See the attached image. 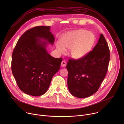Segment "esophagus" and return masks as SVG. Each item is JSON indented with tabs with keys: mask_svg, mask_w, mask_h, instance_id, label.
<instances>
[{
	"mask_svg": "<svg viewBox=\"0 0 124 124\" xmlns=\"http://www.w3.org/2000/svg\"><path fill=\"white\" fill-rule=\"evenodd\" d=\"M61 65L62 67H64L66 66V62L65 61H62V62H61Z\"/></svg>",
	"mask_w": 124,
	"mask_h": 124,
	"instance_id": "obj_1",
	"label": "esophagus"
}]
</instances>
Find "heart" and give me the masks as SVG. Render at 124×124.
Here are the masks:
<instances>
[{
  "mask_svg": "<svg viewBox=\"0 0 124 124\" xmlns=\"http://www.w3.org/2000/svg\"><path fill=\"white\" fill-rule=\"evenodd\" d=\"M94 34L84 29L69 32L61 38L60 43L56 44L57 51L60 54L66 52V49H70V54L73 58L79 59L89 53L95 43Z\"/></svg>",
  "mask_w": 124,
  "mask_h": 124,
  "instance_id": "obj_1",
  "label": "heart"
}]
</instances>
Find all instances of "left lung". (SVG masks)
<instances>
[{"mask_svg": "<svg viewBox=\"0 0 124 124\" xmlns=\"http://www.w3.org/2000/svg\"><path fill=\"white\" fill-rule=\"evenodd\" d=\"M109 59L108 46L101 34L92 51L81 59L68 62L67 83L70 94L85 98L95 93L107 74Z\"/></svg>", "mask_w": 124, "mask_h": 124, "instance_id": "obj_1", "label": "left lung"}]
</instances>
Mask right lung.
<instances>
[{
	"mask_svg": "<svg viewBox=\"0 0 124 124\" xmlns=\"http://www.w3.org/2000/svg\"><path fill=\"white\" fill-rule=\"evenodd\" d=\"M55 40L50 26H36L27 30L17 41L12 58V71L20 89L32 96L44 94L54 76L60 68L62 58L47 51L48 44Z\"/></svg>",
	"mask_w": 124,
	"mask_h": 124,
	"instance_id": "1",
	"label": "right lung"
}]
</instances>
